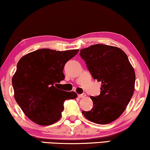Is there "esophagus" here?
I'll return each instance as SVG.
<instances>
[{"mask_svg":"<svg viewBox=\"0 0 150 150\" xmlns=\"http://www.w3.org/2000/svg\"><path fill=\"white\" fill-rule=\"evenodd\" d=\"M86 96L85 93H82V94H79L78 95V97H79V98H85Z\"/></svg>","mask_w":150,"mask_h":150,"instance_id":"1","label":"esophagus"}]
</instances>
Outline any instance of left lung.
Segmentation results:
<instances>
[{
  "label": "left lung",
  "instance_id": "8db88e82",
  "mask_svg": "<svg viewBox=\"0 0 150 150\" xmlns=\"http://www.w3.org/2000/svg\"><path fill=\"white\" fill-rule=\"evenodd\" d=\"M80 52L92 77L102 83L100 95L90 97L92 109L82 113L96 124H109L120 117L130 101L134 91V69L117 47L94 44Z\"/></svg>",
  "mask_w": 150,
  "mask_h": 150
}]
</instances>
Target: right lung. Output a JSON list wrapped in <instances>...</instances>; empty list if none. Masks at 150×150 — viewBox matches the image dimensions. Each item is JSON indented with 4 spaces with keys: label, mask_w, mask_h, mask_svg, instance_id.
<instances>
[{
    "label": "right lung",
    "mask_w": 150,
    "mask_h": 150,
    "mask_svg": "<svg viewBox=\"0 0 150 150\" xmlns=\"http://www.w3.org/2000/svg\"><path fill=\"white\" fill-rule=\"evenodd\" d=\"M79 50L57 51L39 49L22 57L12 79L14 97L24 114L41 126L57 122L65 100L77 97L74 91L59 89L63 68Z\"/></svg>",
    "instance_id": "right-lung-1"
}]
</instances>
